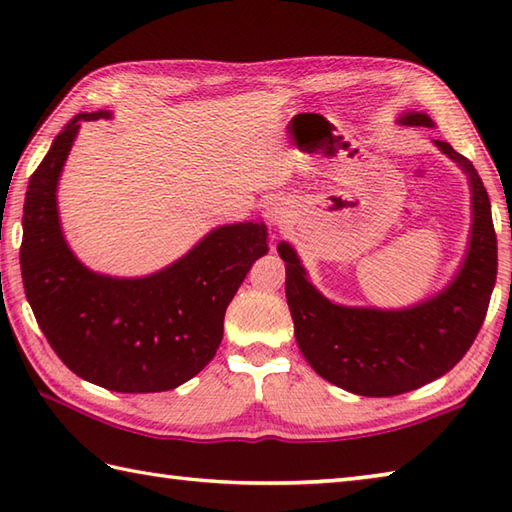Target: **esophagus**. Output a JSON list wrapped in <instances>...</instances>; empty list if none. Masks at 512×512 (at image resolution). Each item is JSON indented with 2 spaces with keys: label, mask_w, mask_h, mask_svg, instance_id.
Instances as JSON below:
<instances>
[{
  "label": "esophagus",
  "mask_w": 512,
  "mask_h": 512,
  "mask_svg": "<svg viewBox=\"0 0 512 512\" xmlns=\"http://www.w3.org/2000/svg\"><path fill=\"white\" fill-rule=\"evenodd\" d=\"M266 217H268V222L277 228L286 224V215H284V211L277 209V206H270V209H266Z\"/></svg>",
  "instance_id": "obj_1"
}]
</instances>
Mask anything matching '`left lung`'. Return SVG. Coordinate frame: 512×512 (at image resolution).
<instances>
[{"instance_id": "8db88e82", "label": "left lung", "mask_w": 512, "mask_h": 512, "mask_svg": "<svg viewBox=\"0 0 512 512\" xmlns=\"http://www.w3.org/2000/svg\"><path fill=\"white\" fill-rule=\"evenodd\" d=\"M400 123L433 125L418 112ZM436 145L466 171L473 191L469 253L440 295L407 310L336 306L314 290L292 246H277L286 262V299L299 350L321 378L358 396H398L447 374L469 352L491 303L497 279L491 200L471 160L444 140Z\"/></svg>"}]
</instances>
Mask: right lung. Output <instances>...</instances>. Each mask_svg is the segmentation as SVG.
Returning a JSON list of instances; mask_svg holds the SVG:
<instances>
[{
  "mask_svg": "<svg viewBox=\"0 0 512 512\" xmlns=\"http://www.w3.org/2000/svg\"><path fill=\"white\" fill-rule=\"evenodd\" d=\"M96 118L110 112L76 114L30 176L19 248L26 299L76 376L121 394L167 391L215 356L228 303L255 259L268 253V228H215L176 264L143 279L92 273L63 239L57 182L81 123Z\"/></svg>",
  "mask_w": 512,
  "mask_h": 512,
  "instance_id": "obj_1",
  "label": "right lung"
}]
</instances>
